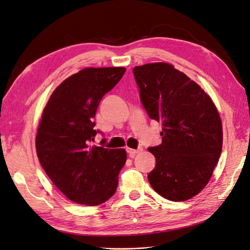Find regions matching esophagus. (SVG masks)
<instances>
[{"instance_id":"1","label":"esophagus","mask_w":250,"mask_h":250,"mask_svg":"<svg viewBox=\"0 0 250 250\" xmlns=\"http://www.w3.org/2000/svg\"><path fill=\"white\" fill-rule=\"evenodd\" d=\"M141 151H142V148H139V149H130V148H127V153H128V155H129V157H134V155L140 153Z\"/></svg>"}]
</instances>
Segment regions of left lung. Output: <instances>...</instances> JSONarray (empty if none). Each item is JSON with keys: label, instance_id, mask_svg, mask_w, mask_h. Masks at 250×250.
Here are the masks:
<instances>
[{"label": "left lung", "instance_id": "8db88e82", "mask_svg": "<svg viewBox=\"0 0 250 250\" xmlns=\"http://www.w3.org/2000/svg\"><path fill=\"white\" fill-rule=\"evenodd\" d=\"M140 99L150 119L162 123V144L148 174L153 190L171 201L191 199L208 183L222 150V123L209 96L165 62L133 67Z\"/></svg>", "mask_w": 250, "mask_h": 250}]
</instances>
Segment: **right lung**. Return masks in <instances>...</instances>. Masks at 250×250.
I'll use <instances>...</instances> for the list:
<instances>
[{"label":"right lung","instance_id":"obj_1","mask_svg":"<svg viewBox=\"0 0 250 250\" xmlns=\"http://www.w3.org/2000/svg\"><path fill=\"white\" fill-rule=\"evenodd\" d=\"M125 67H88L53 92L36 134V153L53 184L70 200L99 206L115 194L125 165L124 149L89 146L99 132L94 119L100 101L123 77Z\"/></svg>","mask_w":250,"mask_h":250}]
</instances>
